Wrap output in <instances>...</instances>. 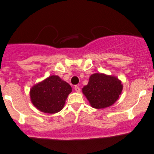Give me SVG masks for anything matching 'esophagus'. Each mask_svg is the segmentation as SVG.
<instances>
[{"label": "esophagus", "mask_w": 154, "mask_h": 154, "mask_svg": "<svg viewBox=\"0 0 154 154\" xmlns=\"http://www.w3.org/2000/svg\"><path fill=\"white\" fill-rule=\"evenodd\" d=\"M74 90H75L77 92H80V88L78 86H74Z\"/></svg>", "instance_id": "obj_1"}]
</instances>
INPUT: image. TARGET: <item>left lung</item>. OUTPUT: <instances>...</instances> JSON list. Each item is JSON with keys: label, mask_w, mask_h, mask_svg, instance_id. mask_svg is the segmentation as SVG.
<instances>
[{"label": "left lung", "mask_w": 154, "mask_h": 154, "mask_svg": "<svg viewBox=\"0 0 154 154\" xmlns=\"http://www.w3.org/2000/svg\"><path fill=\"white\" fill-rule=\"evenodd\" d=\"M122 89L123 85L118 77L95 73L90 76L88 84L82 88V91L91 107L103 109L117 101Z\"/></svg>", "instance_id": "left-lung-1"}]
</instances>
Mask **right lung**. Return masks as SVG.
Instances as JSON below:
<instances>
[{"label": "right lung", "instance_id": "1", "mask_svg": "<svg viewBox=\"0 0 154 154\" xmlns=\"http://www.w3.org/2000/svg\"><path fill=\"white\" fill-rule=\"evenodd\" d=\"M72 91L71 86L59 76L51 75L34 85L29 91L30 100L39 111L54 114L64 107L68 94Z\"/></svg>", "mask_w": 154, "mask_h": 154}]
</instances>
